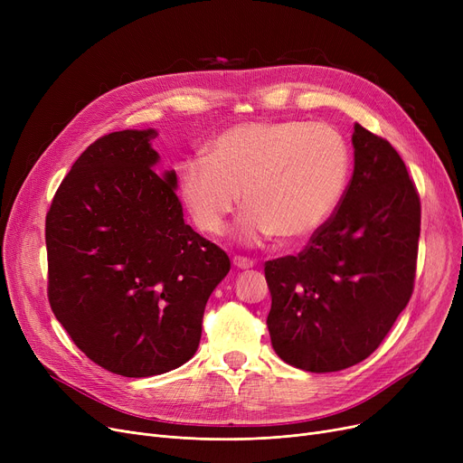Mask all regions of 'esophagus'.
Listing matches in <instances>:
<instances>
[{"label": "esophagus", "instance_id": "1", "mask_svg": "<svg viewBox=\"0 0 463 463\" xmlns=\"http://www.w3.org/2000/svg\"><path fill=\"white\" fill-rule=\"evenodd\" d=\"M232 262H234L236 269H240V270H250V269H253V266H255V262L251 259H248V257H234Z\"/></svg>", "mask_w": 463, "mask_h": 463}]
</instances>
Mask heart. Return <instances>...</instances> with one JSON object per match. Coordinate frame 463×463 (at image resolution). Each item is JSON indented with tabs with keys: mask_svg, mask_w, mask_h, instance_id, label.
I'll list each match as a JSON object with an SVG mask.
<instances>
[{
	"mask_svg": "<svg viewBox=\"0 0 463 463\" xmlns=\"http://www.w3.org/2000/svg\"><path fill=\"white\" fill-rule=\"evenodd\" d=\"M351 170L345 138L325 124L248 121L219 133L206 157L178 165V193L193 223L219 236L241 199L238 236L255 244L278 234L317 232L342 201Z\"/></svg>",
	"mask_w": 463,
	"mask_h": 463,
	"instance_id": "obj_1",
	"label": "heart"
}]
</instances>
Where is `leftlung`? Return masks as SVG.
Segmentation results:
<instances>
[{
	"label": "left lung",
	"mask_w": 463,
	"mask_h": 463,
	"mask_svg": "<svg viewBox=\"0 0 463 463\" xmlns=\"http://www.w3.org/2000/svg\"><path fill=\"white\" fill-rule=\"evenodd\" d=\"M354 170L339 206L297 257L264 264L281 360L311 373L368 358L405 309L417 272L420 199L391 142L354 124Z\"/></svg>",
	"instance_id": "1"
}]
</instances>
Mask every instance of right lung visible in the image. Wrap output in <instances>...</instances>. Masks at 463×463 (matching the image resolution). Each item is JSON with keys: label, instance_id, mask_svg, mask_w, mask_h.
Listing matches in <instances>:
<instances>
[{"label": "right lung", "instance_id": "right-lung-1", "mask_svg": "<svg viewBox=\"0 0 463 463\" xmlns=\"http://www.w3.org/2000/svg\"><path fill=\"white\" fill-rule=\"evenodd\" d=\"M156 129L97 138L71 166L46 213L48 302L101 368L152 377L201 342L227 253L184 222L176 173H156Z\"/></svg>", "mask_w": 463, "mask_h": 463}]
</instances>
